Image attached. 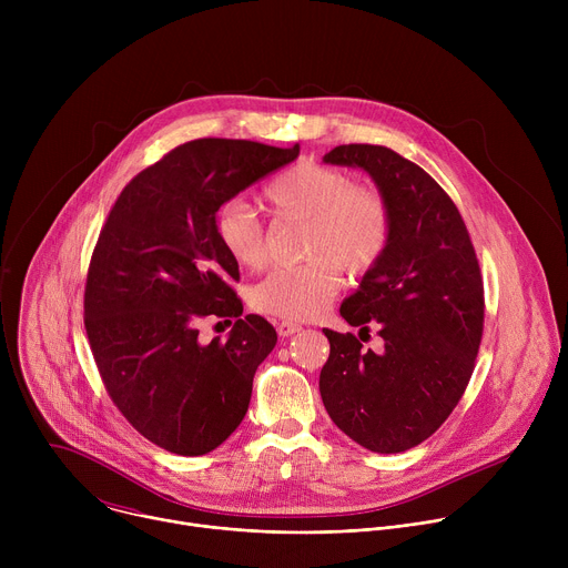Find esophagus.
<instances>
[{
    "label": "esophagus",
    "instance_id": "esophagus-1",
    "mask_svg": "<svg viewBox=\"0 0 568 568\" xmlns=\"http://www.w3.org/2000/svg\"><path fill=\"white\" fill-rule=\"evenodd\" d=\"M276 331H278V335H281V337H292V335H296V333L301 331V323H294V321H281L278 326H276Z\"/></svg>",
    "mask_w": 568,
    "mask_h": 568
}]
</instances>
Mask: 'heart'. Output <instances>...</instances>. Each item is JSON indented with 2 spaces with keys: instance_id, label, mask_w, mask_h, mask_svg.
I'll return each instance as SVG.
<instances>
[{
  "instance_id": "b5f03b06",
  "label": "heart",
  "mask_w": 568,
  "mask_h": 568,
  "mask_svg": "<svg viewBox=\"0 0 568 568\" xmlns=\"http://www.w3.org/2000/svg\"><path fill=\"white\" fill-rule=\"evenodd\" d=\"M265 200L276 217L305 222V256H312L254 285L252 305L265 314L316 316L339 292L342 267L353 276H364L388 252L393 215L386 197L373 186H357L344 171L305 161L276 175L265 189ZM213 233L237 267L265 265V226L252 206L224 204L215 213Z\"/></svg>"
}]
</instances>
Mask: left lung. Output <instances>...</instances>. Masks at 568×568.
Returning <instances> with one entry per match:
<instances>
[{"instance_id": "8db88e82", "label": "left lung", "mask_w": 568, "mask_h": 568, "mask_svg": "<svg viewBox=\"0 0 568 568\" xmlns=\"http://www.w3.org/2000/svg\"><path fill=\"white\" fill-rule=\"evenodd\" d=\"M323 161L371 175L390 206L393 235L339 307L359 339L323 331L331 357L321 399L355 443L397 454L449 418L471 377L485 312L476 252L452 197L414 161L371 143L337 145ZM371 327L383 337L377 354L361 346Z\"/></svg>"}]
</instances>
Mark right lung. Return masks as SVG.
Segmentation results:
<instances>
[{"label":"right lung","instance_id":"right-lung-1","mask_svg":"<svg viewBox=\"0 0 568 568\" xmlns=\"http://www.w3.org/2000/svg\"><path fill=\"white\" fill-rule=\"evenodd\" d=\"M296 156L298 143L189 141L141 171L101 229L85 285L92 355L125 420L166 452H213L250 409L276 331L258 314L240 316V272L217 245L213 220ZM204 315L236 318L226 343L199 344Z\"/></svg>","mask_w":568,"mask_h":568}]
</instances>
